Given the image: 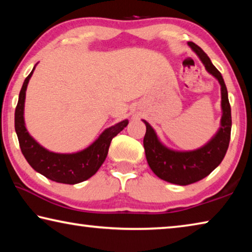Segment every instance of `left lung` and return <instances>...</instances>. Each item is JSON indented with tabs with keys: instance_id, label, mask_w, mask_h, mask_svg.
I'll return each instance as SVG.
<instances>
[{
	"instance_id": "left-lung-1",
	"label": "left lung",
	"mask_w": 252,
	"mask_h": 252,
	"mask_svg": "<svg viewBox=\"0 0 252 252\" xmlns=\"http://www.w3.org/2000/svg\"><path fill=\"white\" fill-rule=\"evenodd\" d=\"M188 45L201 60L208 73L218 80L221 87L222 116L218 131L201 148L191 151H177L165 147L158 138L155 129L146 120H142L147 126L143 147L149 167L162 180L179 186L191 185L201 180L218 167L228 150L231 133V108L222 75L200 46L193 42H188Z\"/></svg>"
}]
</instances>
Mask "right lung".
<instances>
[{"instance_id": "obj_1", "label": "right lung", "mask_w": 252, "mask_h": 252, "mask_svg": "<svg viewBox=\"0 0 252 252\" xmlns=\"http://www.w3.org/2000/svg\"><path fill=\"white\" fill-rule=\"evenodd\" d=\"M35 66L24 80L15 109L14 125L21 151L29 164L36 172L41 173L50 180L65 183V185H75V183L88 180L100 169L108 156L112 139L125 129L129 121L126 119L105 129L94 142L81 151L74 153H57L49 151L31 136L24 122L25 92H27L29 81L31 79Z\"/></svg>"}]
</instances>
